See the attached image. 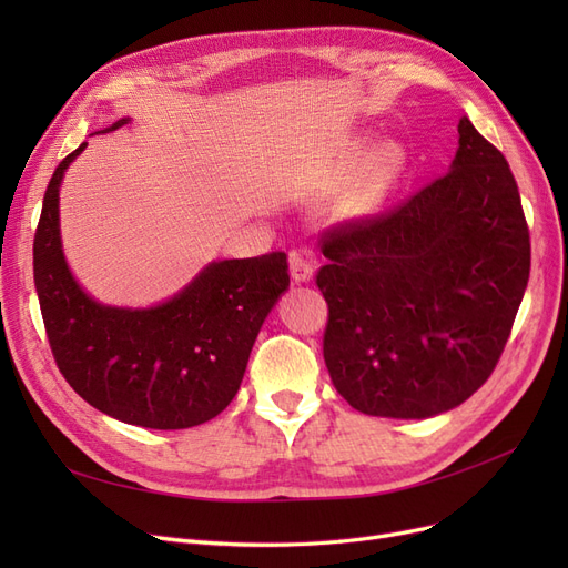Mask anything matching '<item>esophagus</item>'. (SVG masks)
Here are the masks:
<instances>
[{
	"label": "esophagus",
	"mask_w": 568,
	"mask_h": 568,
	"mask_svg": "<svg viewBox=\"0 0 568 568\" xmlns=\"http://www.w3.org/2000/svg\"><path fill=\"white\" fill-rule=\"evenodd\" d=\"M288 267H291V277L296 282H311L313 274H315V261L313 257H307L298 251L291 253L288 257Z\"/></svg>",
	"instance_id": "esophagus-1"
}]
</instances>
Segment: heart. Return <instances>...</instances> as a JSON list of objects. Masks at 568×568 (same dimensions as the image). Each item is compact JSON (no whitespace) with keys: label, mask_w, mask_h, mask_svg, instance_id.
<instances>
[{"label":"heart","mask_w":568,"mask_h":568,"mask_svg":"<svg viewBox=\"0 0 568 568\" xmlns=\"http://www.w3.org/2000/svg\"><path fill=\"white\" fill-rule=\"evenodd\" d=\"M398 163H400V153H398V151H395V149L382 151V156L376 159L374 165H372L367 189L353 201V211H355V213H367V211L372 209L374 194L379 192V186L386 182V178L390 175V170H393L395 165H398Z\"/></svg>","instance_id":"heart-1"}]
</instances>
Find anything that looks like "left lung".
<instances>
[{
  "mask_svg": "<svg viewBox=\"0 0 568 568\" xmlns=\"http://www.w3.org/2000/svg\"><path fill=\"white\" fill-rule=\"evenodd\" d=\"M450 173L393 209L322 232L324 363L363 415L426 419L488 382L530 272L505 156L462 118Z\"/></svg>",
  "mask_w": 568,
  "mask_h": 568,
  "instance_id": "1",
  "label": "left lung"
}]
</instances>
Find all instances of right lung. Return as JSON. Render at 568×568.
Instances as JSON below:
<instances>
[{"label":"right lung","instance_id":"add662e5","mask_svg":"<svg viewBox=\"0 0 568 568\" xmlns=\"http://www.w3.org/2000/svg\"><path fill=\"white\" fill-rule=\"evenodd\" d=\"M84 146L51 175L32 244L51 355L80 398L113 419L163 432L209 422L242 386L255 336L288 286L286 253L211 263L146 311L92 301L68 270L59 234V186Z\"/></svg>","mask_w":568,"mask_h":568}]
</instances>
